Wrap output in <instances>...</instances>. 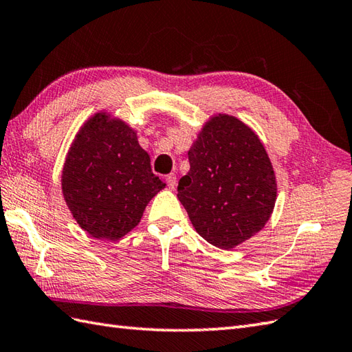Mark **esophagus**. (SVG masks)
<instances>
[{
  "label": "esophagus",
  "mask_w": 352,
  "mask_h": 352,
  "mask_svg": "<svg viewBox=\"0 0 352 352\" xmlns=\"http://www.w3.org/2000/svg\"><path fill=\"white\" fill-rule=\"evenodd\" d=\"M166 183H168V187L169 189H175V186H177V175L175 174H169L168 177H166Z\"/></svg>",
  "instance_id": "esophagus-1"
}]
</instances>
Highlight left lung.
<instances>
[{
    "label": "left lung",
    "instance_id": "obj_1",
    "mask_svg": "<svg viewBox=\"0 0 352 352\" xmlns=\"http://www.w3.org/2000/svg\"><path fill=\"white\" fill-rule=\"evenodd\" d=\"M190 169L178 199L204 240L230 250L258 234L277 199L276 174L264 144L230 113H214L189 150Z\"/></svg>",
    "mask_w": 352,
    "mask_h": 352
}]
</instances>
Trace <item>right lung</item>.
I'll list each match as a JSON object with an SVG mask.
<instances>
[{"mask_svg": "<svg viewBox=\"0 0 352 352\" xmlns=\"http://www.w3.org/2000/svg\"><path fill=\"white\" fill-rule=\"evenodd\" d=\"M165 183L126 121L99 111L73 139L61 173V190L73 219L99 240H120L141 222Z\"/></svg>", "mask_w": 352, "mask_h": 352, "instance_id": "1", "label": "right lung"}]
</instances>
